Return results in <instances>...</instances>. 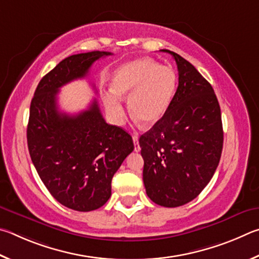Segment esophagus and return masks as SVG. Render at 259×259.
I'll return each instance as SVG.
<instances>
[{"mask_svg": "<svg viewBox=\"0 0 259 259\" xmlns=\"http://www.w3.org/2000/svg\"><path fill=\"white\" fill-rule=\"evenodd\" d=\"M133 142H134V151L139 152L140 150H141V148H140V144H139L138 135H133Z\"/></svg>", "mask_w": 259, "mask_h": 259, "instance_id": "1", "label": "esophagus"}]
</instances>
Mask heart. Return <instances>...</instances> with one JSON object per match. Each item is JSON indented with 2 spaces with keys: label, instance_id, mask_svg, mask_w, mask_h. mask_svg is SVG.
Returning <instances> with one entry per match:
<instances>
[{
  "label": "heart",
  "instance_id": "b5f03b06",
  "mask_svg": "<svg viewBox=\"0 0 259 259\" xmlns=\"http://www.w3.org/2000/svg\"><path fill=\"white\" fill-rule=\"evenodd\" d=\"M176 88L178 75L173 68L160 66L150 58H139L115 71L112 93L104 95V107L113 121L121 122L125 109L120 98H128L131 113L147 126H153L168 111Z\"/></svg>",
  "mask_w": 259,
  "mask_h": 259
}]
</instances>
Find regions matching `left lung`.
Returning a JSON list of instances; mask_svg holds the SVG:
<instances>
[{
  "instance_id": "8db88e82",
  "label": "left lung",
  "mask_w": 259,
  "mask_h": 259,
  "mask_svg": "<svg viewBox=\"0 0 259 259\" xmlns=\"http://www.w3.org/2000/svg\"><path fill=\"white\" fill-rule=\"evenodd\" d=\"M178 65L179 86L166 115L140 138L148 197L159 206L193 200L209 183L223 149L219 100L188 60L168 50Z\"/></svg>"
}]
</instances>
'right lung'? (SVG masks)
Masks as SVG:
<instances>
[{"instance_id": "right-lung-1", "label": "right lung", "mask_w": 259, "mask_h": 259, "mask_svg": "<svg viewBox=\"0 0 259 259\" xmlns=\"http://www.w3.org/2000/svg\"><path fill=\"white\" fill-rule=\"evenodd\" d=\"M111 52L74 54L45 75L30 103L27 143L40 180L61 205L77 211L102 207L111 196V180L134 150L121 127L109 125L97 100L70 116L58 108L61 86L88 76L91 66Z\"/></svg>"}]
</instances>
